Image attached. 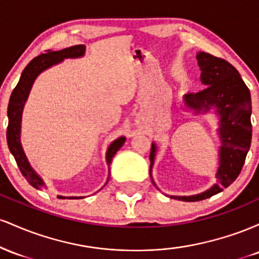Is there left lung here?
I'll use <instances>...</instances> for the list:
<instances>
[{"label":"left lung","mask_w":259,"mask_h":259,"mask_svg":"<svg viewBox=\"0 0 259 259\" xmlns=\"http://www.w3.org/2000/svg\"><path fill=\"white\" fill-rule=\"evenodd\" d=\"M196 58L202 70L201 81L207 86L200 92L185 95L184 101L186 107L194 109L196 113L208 112L214 107L221 117L218 132L222 146L219 147L217 184L198 195L170 196V198L185 202L206 200L221 192L224 187L231 185L243 167L252 138L251 94L236 68L225 59L214 57L207 52H198ZM156 151V145L152 144L150 173L152 170Z\"/></svg>","instance_id":"left-lung-1"}]
</instances>
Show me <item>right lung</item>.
<instances>
[{"instance_id":"add662e5","label":"right lung","mask_w":259,"mask_h":259,"mask_svg":"<svg viewBox=\"0 0 259 259\" xmlns=\"http://www.w3.org/2000/svg\"><path fill=\"white\" fill-rule=\"evenodd\" d=\"M85 46L84 45H76V46L68 47V49L61 50V51H47V53H42L35 57L32 61L25 67L23 70L22 75H20L19 82H18L14 90L12 91L10 103H8L7 115H8V127H7V144L10 148L11 153L13 154L14 159H16L18 167L22 171L23 177L25 178L26 181L35 189H42L45 187V183L38 175L35 173L34 169L29 164L28 159H26L24 151H23L22 145H20V124H22V113L24 108L25 101L28 99L29 92L34 80L41 72H44L47 68L52 67L53 64H57L59 62L63 61L64 58H78L84 56ZM125 142V138H121L114 140L111 145H109L108 150H107L106 159L107 164H111L113 157L117 153V151L123 146ZM62 198H74L80 197H63Z\"/></svg>"}]
</instances>
